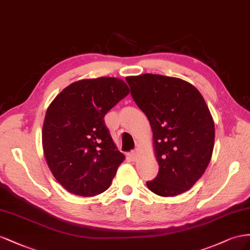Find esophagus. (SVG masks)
Instances as JSON below:
<instances>
[{
  "label": "esophagus",
  "instance_id": "esophagus-1",
  "mask_svg": "<svg viewBox=\"0 0 250 250\" xmlns=\"http://www.w3.org/2000/svg\"><path fill=\"white\" fill-rule=\"evenodd\" d=\"M137 156H138V149H137V148L133 149V151L130 153V157H131V158H132L133 160L136 159Z\"/></svg>",
  "mask_w": 250,
  "mask_h": 250
}]
</instances>
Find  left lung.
I'll list each match as a JSON object with an SVG mask.
<instances>
[{"mask_svg": "<svg viewBox=\"0 0 250 250\" xmlns=\"http://www.w3.org/2000/svg\"><path fill=\"white\" fill-rule=\"evenodd\" d=\"M125 81L153 131L159 172L147 188L162 197L180 195L200 179L211 158L215 125L204 98L180 78L147 73Z\"/></svg>", "mask_w": 250, "mask_h": 250, "instance_id": "1", "label": "left lung"}]
</instances>
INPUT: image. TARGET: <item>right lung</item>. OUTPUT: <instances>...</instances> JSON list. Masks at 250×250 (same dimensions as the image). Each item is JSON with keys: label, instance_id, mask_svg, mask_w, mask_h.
<instances>
[{"label": "right lung", "instance_id": "add662e5", "mask_svg": "<svg viewBox=\"0 0 250 250\" xmlns=\"http://www.w3.org/2000/svg\"><path fill=\"white\" fill-rule=\"evenodd\" d=\"M129 92L119 78L83 80L49 105L42 148L50 170L68 191L92 197L110 188L125 155L117 151L104 118Z\"/></svg>", "mask_w": 250, "mask_h": 250}]
</instances>
